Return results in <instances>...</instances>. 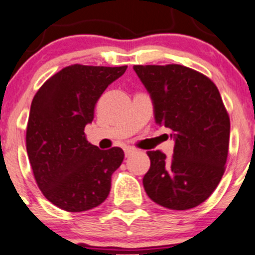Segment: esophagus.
<instances>
[{
  "label": "esophagus",
  "mask_w": 255,
  "mask_h": 255,
  "mask_svg": "<svg viewBox=\"0 0 255 255\" xmlns=\"http://www.w3.org/2000/svg\"><path fill=\"white\" fill-rule=\"evenodd\" d=\"M124 151H125V156H129V155H131L132 152L135 151V149L131 146H126L125 149H124Z\"/></svg>",
  "instance_id": "obj_1"
}]
</instances>
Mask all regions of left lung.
<instances>
[{
    "mask_svg": "<svg viewBox=\"0 0 255 255\" xmlns=\"http://www.w3.org/2000/svg\"><path fill=\"white\" fill-rule=\"evenodd\" d=\"M150 94L157 125L170 129V157L147 151L142 179L152 202L173 210L198 207L213 194L225 170L230 120L219 90L205 75L181 65H136Z\"/></svg>",
    "mask_w": 255,
    "mask_h": 255,
    "instance_id": "left-lung-1",
    "label": "left lung"
}]
</instances>
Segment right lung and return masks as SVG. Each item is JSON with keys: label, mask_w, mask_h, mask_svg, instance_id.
I'll list each match as a JSON object with an SVG mask.
<instances>
[{"label": "right lung", "mask_w": 255, "mask_h": 255, "mask_svg": "<svg viewBox=\"0 0 255 255\" xmlns=\"http://www.w3.org/2000/svg\"><path fill=\"white\" fill-rule=\"evenodd\" d=\"M126 69L71 65L51 76L33 98L26 130L28 160L40 190L60 209L90 210L110 193L123 149L100 150L84 130L106 87Z\"/></svg>", "instance_id": "obj_1"}]
</instances>
